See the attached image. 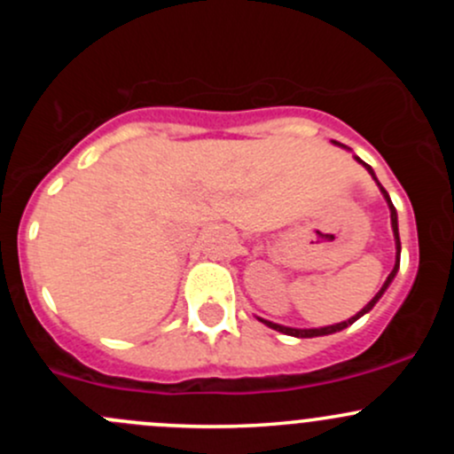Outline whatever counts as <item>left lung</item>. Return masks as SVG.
I'll list each match as a JSON object with an SVG mask.
<instances>
[{
	"label": "left lung",
	"mask_w": 454,
	"mask_h": 454,
	"mask_svg": "<svg viewBox=\"0 0 454 454\" xmlns=\"http://www.w3.org/2000/svg\"><path fill=\"white\" fill-rule=\"evenodd\" d=\"M358 160L360 164H364L363 160L360 158H356ZM364 167H367V171L371 173V176H373V168L369 167V164H364ZM373 180L378 182V177L373 176ZM378 186H380V182H378ZM380 191H382V195H384V200H387V204H388V208H391V228H393V237H395V248H397V261H395V265H393V270H391V274H388L387 277V281H384V286L380 287V292L378 294L373 296V299L369 301L367 305H364L363 309H360L358 314L356 316H351L349 320H345V323H336V325H329V327H318V329H294V327H283V325H277V323H270V320H263V318H259L261 323H265L268 325V327H272V329H277V332H281V333H287V336H296V338H314V336H327V333H336V332H340V329H345V327H349V325H354L356 320L360 318V316H364L367 312H371V309H373V305L378 303L380 299H382V294L384 292H387V287L391 286V281L393 278H395V274H397V268H400V232H397V213H395V208H393V204H391V198H388V193L387 191L382 189V186H380Z\"/></svg>",
	"instance_id": "8db88e82"
}]
</instances>
